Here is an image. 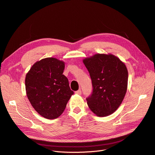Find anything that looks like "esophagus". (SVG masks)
I'll use <instances>...</instances> for the list:
<instances>
[{"label": "esophagus", "instance_id": "esophagus-1", "mask_svg": "<svg viewBox=\"0 0 155 155\" xmlns=\"http://www.w3.org/2000/svg\"><path fill=\"white\" fill-rule=\"evenodd\" d=\"M75 93H76V94L81 95V90H78V91H77L75 92Z\"/></svg>", "mask_w": 155, "mask_h": 155}]
</instances>
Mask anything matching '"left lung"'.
Listing matches in <instances>:
<instances>
[{"label": "left lung", "instance_id": "1", "mask_svg": "<svg viewBox=\"0 0 155 155\" xmlns=\"http://www.w3.org/2000/svg\"><path fill=\"white\" fill-rule=\"evenodd\" d=\"M90 74L92 92L87 97L90 109L98 116L114 112L127 91L128 72L125 64L112 54H96L83 59Z\"/></svg>", "mask_w": 155, "mask_h": 155}]
</instances>
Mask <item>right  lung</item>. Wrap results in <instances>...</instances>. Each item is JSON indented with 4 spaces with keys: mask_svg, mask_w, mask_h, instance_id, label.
<instances>
[{
    "mask_svg": "<svg viewBox=\"0 0 155 155\" xmlns=\"http://www.w3.org/2000/svg\"><path fill=\"white\" fill-rule=\"evenodd\" d=\"M63 61L48 58L36 62L25 79L28 98L34 109L45 118L55 119L64 110L74 94L63 74Z\"/></svg>",
    "mask_w": 155,
    "mask_h": 155,
    "instance_id": "right-lung-1",
    "label": "right lung"
}]
</instances>
